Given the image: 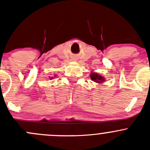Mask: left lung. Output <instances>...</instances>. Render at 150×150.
<instances>
[{
    "label": "left lung",
    "mask_w": 150,
    "mask_h": 150,
    "mask_svg": "<svg viewBox=\"0 0 150 150\" xmlns=\"http://www.w3.org/2000/svg\"><path fill=\"white\" fill-rule=\"evenodd\" d=\"M90 77L91 81H93V82L96 83L99 85H102V83H103L104 81H105V78L102 76V75H99V73H96V72H91Z\"/></svg>",
    "instance_id": "8db88e82"
}]
</instances>
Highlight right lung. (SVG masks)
I'll return each instance as SVG.
<instances>
[{
	"mask_svg": "<svg viewBox=\"0 0 150 150\" xmlns=\"http://www.w3.org/2000/svg\"><path fill=\"white\" fill-rule=\"evenodd\" d=\"M55 77H56V75L54 76V78H55ZM49 78H50V80H51V79H53V78H54V77H49Z\"/></svg>",
	"mask_w": 150,
	"mask_h": 150,
	"instance_id": "add662e5",
	"label": "right lung"
}]
</instances>
